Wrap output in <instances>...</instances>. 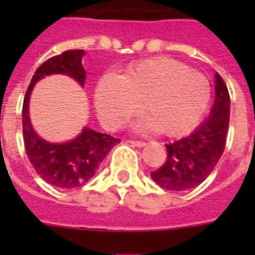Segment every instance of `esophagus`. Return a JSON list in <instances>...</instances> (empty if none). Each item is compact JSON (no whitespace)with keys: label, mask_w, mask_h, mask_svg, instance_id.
Listing matches in <instances>:
<instances>
[{"label":"esophagus","mask_w":255,"mask_h":255,"mask_svg":"<svg viewBox=\"0 0 255 255\" xmlns=\"http://www.w3.org/2000/svg\"><path fill=\"white\" fill-rule=\"evenodd\" d=\"M127 143H129L131 146H136V147H143L144 144H146V142H143V140H133V139H129V140H127Z\"/></svg>","instance_id":"1"}]
</instances>
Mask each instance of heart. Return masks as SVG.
Returning <instances> with one entry per match:
<instances>
[{"label":"heart","instance_id":"obj_1","mask_svg":"<svg viewBox=\"0 0 255 255\" xmlns=\"http://www.w3.org/2000/svg\"><path fill=\"white\" fill-rule=\"evenodd\" d=\"M212 87L202 73L186 64L158 57L139 61L122 76L105 75L95 90V108L108 128L123 127L143 109L144 126L164 135H180L197 127L206 113Z\"/></svg>","mask_w":255,"mask_h":255}]
</instances>
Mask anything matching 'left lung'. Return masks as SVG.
<instances>
[{
  "mask_svg": "<svg viewBox=\"0 0 255 255\" xmlns=\"http://www.w3.org/2000/svg\"><path fill=\"white\" fill-rule=\"evenodd\" d=\"M230 93L216 73V100L210 116L187 138L166 144L165 162L151 177L169 191H184L199 186L212 173L224 153L230 126Z\"/></svg>",
  "mask_w": 255,
  "mask_h": 255,
  "instance_id": "obj_1",
  "label": "left lung"
}]
</instances>
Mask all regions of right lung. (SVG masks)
<instances>
[{"label": "right lung", "mask_w": 255, "mask_h": 255, "mask_svg": "<svg viewBox=\"0 0 255 255\" xmlns=\"http://www.w3.org/2000/svg\"><path fill=\"white\" fill-rule=\"evenodd\" d=\"M84 50H65L49 58L35 71L23 102V138L27 157L36 173L49 184L58 188H75L83 186L94 176L97 168L112 147L120 142L108 133H100L84 128L78 138L68 143H49L41 139L31 127L28 116V100L34 84L43 76L64 73L83 86L86 80L82 57Z\"/></svg>", "instance_id": "obj_1"}]
</instances>
